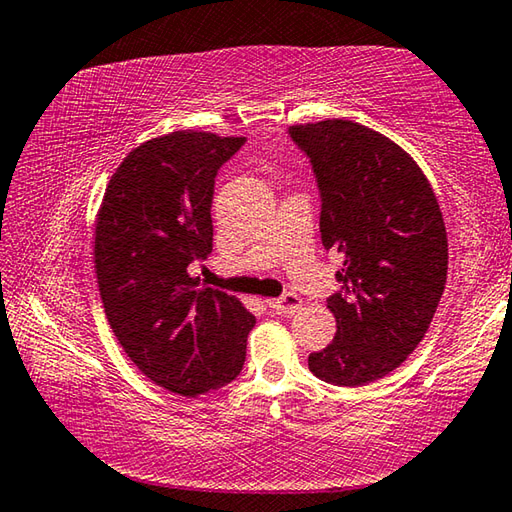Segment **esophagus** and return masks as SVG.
Listing matches in <instances>:
<instances>
[{"mask_svg":"<svg viewBox=\"0 0 512 512\" xmlns=\"http://www.w3.org/2000/svg\"><path fill=\"white\" fill-rule=\"evenodd\" d=\"M268 309H273L275 313H284V315H293L302 309V300L295 293H284L277 300H266Z\"/></svg>","mask_w":512,"mask_h":512,"instance_id":"esophagus-1","label":"esophagus"}]
</instances>
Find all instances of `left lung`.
Here are the masks:
<instances>
[{
	"instance_id": "left-lung-1",
	"label": "left lung",
	"mask_w": 512,
	"mask_h": 512,
	"mask_svg": "<svg viewBox=\"0 0 512 512\" xmlns=\"http://www.w3.org/2000/svg\"><path fill=\"white\" fill-rule=\"evenodd\" d=\"M320 188L324 250L342 257V291L327 306L338 331L309 356L324 383L360 387L416 349L448 277V235L421 167L387 136L353 120L288 127Z\"/></svg>"
}]
</instances>
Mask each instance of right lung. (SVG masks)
I'll use <instances>...</instances> for the list:
<instances>
[{
	"instance_id": "obj_1",
	"label": "right lung",
	"mask_w": 512,
	"mask_h": 512,
	"mask_svg": "<svg viewBox=\"0 0 512 512\" xmlns=\"http://www.w3.org/2000/svg\"><path fill=\"white\" fill-rule=\"evenodd\" d=\"M244 136L172 132L129 152L96 217L94 262L109 327L129 360L167 392L199 396L239 376L255 315L199 282L212 253L215 176Z\"/></svg>"
}]
</instances>
